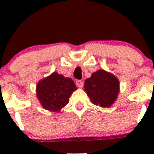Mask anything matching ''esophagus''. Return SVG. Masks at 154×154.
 <instances>
[{
    "instance_id": "34e87169",
    "label": "esophagus",
    "mask_w": 154,
    "mask_h": 154,
    "mask_svg": "<svg viewBox=\"0 0 154 154\" xmlns=\"http://www.w3.org/2000/svg\"><path fill=\"white\" fill-rule=\"evenodd\" d=\"M76 85H77V86L80 87V88H82V87L83 86V82L82 81V80H78L76 81Z\"/></svg>"
}]
</instances>
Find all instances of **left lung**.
I'll return each instance as SVG.
<instances>
[{
  "label": "left lung",
  "instance_id": "8db88e82",
  "mask_svg": "<svg viewBox=\"0 0 154 154\" xmlns=\"http://www.w3.org/2000/svg\"><path fill=\"white\" fill-rule=\"evenodd\" d=\"M119 85V79L114 74L100 69L85 80L84 91L93 104L108 108L117 99L120 91Z\"/></svg>",
  "mask_w": 154,
  "mask_h": 154
}]
</instances>
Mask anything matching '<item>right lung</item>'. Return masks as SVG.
I'll list each match as a JSON object with an SVG mask.
<instances>
[{"mask_svg":"<svg viewBox=\"0 0 154 154\" xmlns=\"http://www.w3.org/2000/svg\"><path fill=\"white\" fill-rule=\"evenodd\" d=\"M77 89L74 81L57 72L42 79L36 86V97L42 106L57 112L69 102V97Z\"/></svg>","mask_w":154,"mask_h":154,"instance_id":"obj_1","label":"right lung"}]
</instances>
